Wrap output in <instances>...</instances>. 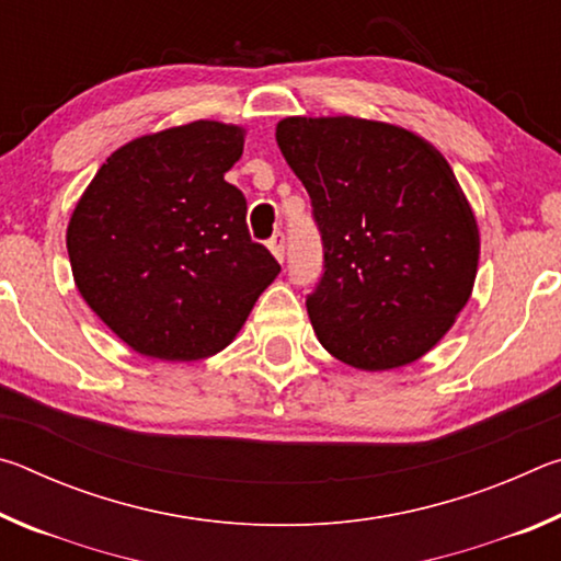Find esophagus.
<instances>
[{"instance_id": "obj_1", "label": "esophagus", "mask_w": 561, "mask_h": 561, "mask_svg": "<svg viewBox=\"0 0 561 561\" xmlns=\"http://www.w3.org/2000/svg\"><path fill=\"white\" fill-rule=\"evenodd\" d=\"M267 247L272 250L274 257H277V260L282 262V260H284V250H287V240H284V232H274V234L270 237Z\"/></svg>"}]
</instances>
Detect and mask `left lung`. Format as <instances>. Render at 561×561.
Instances as JSON below:
<instances>
[{
  "label": "left lung",
  "mask_w": 561,
  "mask_h": 561,
  "mask_svg": "<svg viewBox=\"0 0 561 561\" xmlns=\"http://www.w3.org/2000/svg\"><path fill=\"white\" fill-rule=\"evenodd\" d=\"M277 144L324 247L307 294L321 346L364 371L421 358L468 304L480 257L448 160L411 130L351 116L284 118Z\"/></svg>",
  "instance_id": "left-lung-1"
}]
</instances>
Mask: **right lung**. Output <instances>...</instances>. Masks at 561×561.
<instances>
[{"label": "right lung", "mask_w": 561, "mask_h": 561, "mask_svg": "<svg viewBox=\"0 0 561 561\" xmlns=\"http://www.w3.org/2000/svg\"><path fill=\"white\" fill-rule=\"evenodd\" d=\"M244 130L195 121L118 148L71 215L66 247L81 297L138 354L222 351L279 274L225 180Z\"/></svg>", "instance_id": "obj_1"}]
</instances>
